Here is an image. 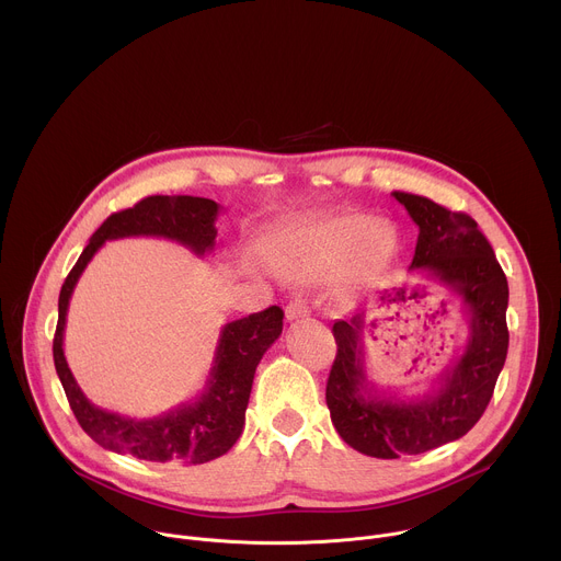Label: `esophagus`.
I'll return each mask as SVG.
<instances>
[{
    "label": "esophagus",
    "mask_w": 561,
    "mask_h": 561,
    "mask_svg": "<svg viewBox=\"0 0 561 561\" xmlns=\"http://www.w3.org/2000/svg\"><path fill=\"white\" fill-rule=\"evenodd\" d=\"M308 312V308H306V304H304V299H293L288 306H286V310H284V314H286V319L288 322H295V319H299V317H304Z\"/></svg>",
    "instance_id": "1"
}]
</instances>
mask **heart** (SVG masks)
Here are the masks:
<instances>
[{
	"label": "heart",
	"mask_w": 561,
	"mask_h": 561,
	"mask_svg": "<svg viewBox=\"0 0 561 561\" xmlns=\"http://www.w3.org/2000/svg\"><path fill=\"white\" fill-rule=\"evenodd\" d=\"M394 251L397 230L390 221L346 213L282 237L273 247V260L297 279L327 277L348 262V275L359 279L386 266Z\"/></svg>",
	"instance_id": "b5f03b06"
}]
</instances>
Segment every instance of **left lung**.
I'll return each instance as SVG.
<instances>
[{
  "instance_id": "left-lung-1",
  "label": "left lung",
  "mask_w": 561,
  "mask_h": 561,
  "mask_svg": "<svg viewBox=\"0 0 561 561\" xmlns=\"http://www.w3.org/2000/svg\"><path fill=\"white\" fill-rule=\"evenodd\" d=\"M420 234L411 273L444 286L468 317V340L424 397L379 390L366 375V310L333 324L335 364L327 404L340 437L355 450L397 459L463 437L484 415L508 353V282L477 221L428 197L392 193Z\"/></svg>"
}]
</instances>
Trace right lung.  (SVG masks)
Masks as SVG:
<instances>
[{"label":"right lung","instance_id":"add662e5","mask_svg":"<svg viewBox=\"0 0 561 561\" xmlns=\"http://www.w3.org/2000/svg\"><path fill=\"white\" fill-rule=\"evenodd\" d=\"M219 210L221 206L206 197L152 195L133 208L113 213L93 232L89 247L61 286L53 340L55 370L79 426L113 453L159 463H206L228 453L244 431L257 364L282 335L284 312L279 306L224 324L202 392L191 402L150 420L124 417L95 407L75 381L64 355L66 312L72 290L106 242L124 237H164L204 257L215 249Z\"/></svg>","mask_w":561,"mask_h":561}]
</instances>
